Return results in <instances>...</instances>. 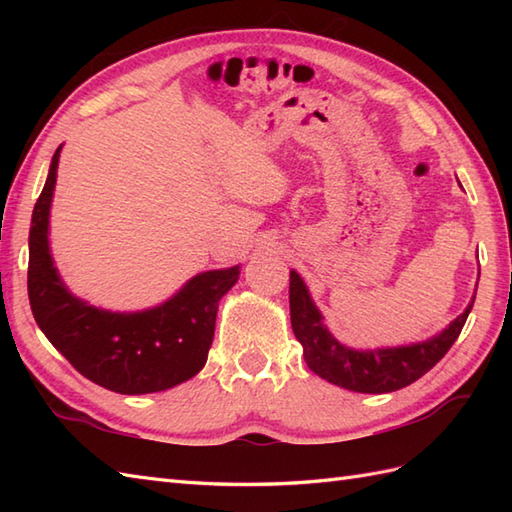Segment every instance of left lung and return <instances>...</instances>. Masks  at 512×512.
<instances>
[{
    "label": "left lung",
    "mask_w": 512,
    "mask_h": 512,
    "mask_svg": "<svg viewBox=\"0 0 512 512\" xmlns=\"http://www.w3.org/2000/svg\"><path fill=\"white\" fill-rule=\"evenodd\" d=\"M473 301L447 330L433 336L431 341L389 347V350L356 352L341 345L323 328L321 312L314 308L301 277L295 270L290 273V323L297 341L303 345L308 367L328 383L361 391V394H387V391L407 387L427 374L458 341Z\"/></svg>",
    "instance_id": "8db88e82"
}]
</instances>
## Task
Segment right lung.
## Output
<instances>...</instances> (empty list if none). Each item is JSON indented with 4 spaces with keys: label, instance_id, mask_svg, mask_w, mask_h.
<instances>
[{
    "label": "right lung",
    "instance_id": "1",
    "mask_svg": "<svg viewBox=\"0 0 512 512\" xmlns=\"http://www.w3.org/2000/svg\"><path fill=\"white\" fill-rule=\"evenodd\" d=\"M59 151L32 211L28 299L48 341L76 372L116 394H154L176 387L200 372L209 356L217 303L239 277V268L193 277L162 306L118 314L79 301L65 290L48 248V215Z\"/></svg>",
    "mask_w": 512,
    "mask_h": 512
}]
</instances>
